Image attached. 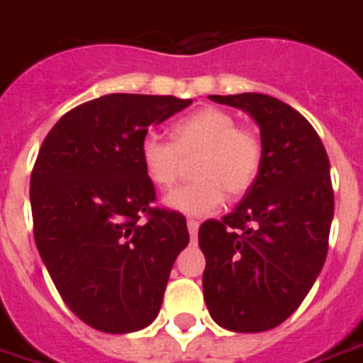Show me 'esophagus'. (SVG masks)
Instances as JSON below:
<instances>
[{"instance_id": "obj_1", "label": "esophagus", "mask_w": 363, "mask_h": 363, "mask_svg": "<svg viewBox=\"0 0 363 363\" xmlns=\"http://www.w3.org/2000/svg\"><path fill=\"white\" fill-rule=\"evenodd\" d=\"M186 226H189V233H191V236L194 238L196 233H199V220H192V218H189V220H186Z\"/></svg>"}]
</instances>
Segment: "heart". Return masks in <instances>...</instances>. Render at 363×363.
Returning a JSON list of instances; mask_svg holds the SVG:
<instances>
[{"label":"heart","instance_id":"1","mask_svg":"<svg viewBox=\"0 0 363 363\" xmlns=\"http://www.w3.org/2000/svg\"><path fill=\"white\" fill-rule=\"evenodd\" d=\"M262 140L223 109L196 111L174 123L172 139L147 130L139 143L143 171L157 189H171L194 161L196 181L167 196V204L186 214H211L228 196H242L254 186L262 167Z\"/></svg>","mask_w":363,"mask_h":363}]
</instances>
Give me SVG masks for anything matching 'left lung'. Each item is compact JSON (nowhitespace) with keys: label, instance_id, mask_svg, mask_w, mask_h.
<instances>
[{"label":"left lung","instance_id":"1","mask_svg":"<svg viewBox=\"0 0 363 363\" xmlns=\"http://www.w3.org/2000/svg\"><path fill=\"white\" fill-rule=\"evenodd\" d=\"M260 127L262 167L242 202L204 220V302L218 326L264 332L296 312L320 274L334 218L330 161L308 121L262 93L211 95Z\"/></svg>","mask_w":363,"mask_h":363}]
</instances>
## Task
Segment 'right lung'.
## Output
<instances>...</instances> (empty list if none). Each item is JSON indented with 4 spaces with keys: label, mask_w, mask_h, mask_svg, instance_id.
<instances>
[{
    "label": "right lung",
    "mask_w": 363,
    "mask_h": 363,
    "mask_svg": "<svg viewBox=\"0 0 363 363\" xmlns=\"http://www.w3.org/2000/svg\"><path fill=\"white\" fill-rule=\"evenodd\" d=\"M191 99L113 93L65 113L31 171L37 250L63 302L99 332L149 326L189 244L186 218L152 206L140 137Z\"/></svg>",
    "instance_id": "1"
}]
</instances>
